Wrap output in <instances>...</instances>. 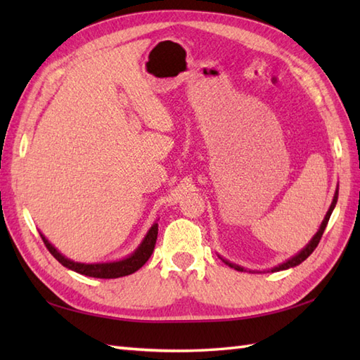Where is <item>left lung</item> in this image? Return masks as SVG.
Instances as JSON below:
<instances>
[{
    "instance_id": "left-lung-1",
    "label": "left lung",
    "mask_w": 360,
    "mask_h": 360,
    "mask_svg": "<svg viewBox=\"0 0 360 360\" xmlns=\"http://www.w3.org/2000/svg\"><path fill=\"white\" fill-rule=\"evenodd\" d=\"M338 195H339V192L338 190H335V195H334V200H333V204H331V207H330V210H328V213H326V217H325V219H323V223H322V226H320V229H319V232L314 235V238L311 240V243L308 244L307 248H304L300 254H297L295 257H292L290 259H288L286 263H283V264H280V266H277V267H274V272L275 271H283V269H289V267H294V266H297V264H300L302 262H304V259H307L312 252L316 250V248L319 246V243H320V240H322V235H323V232H325V229H326V224H328V221H330V217H331V213H333V210H334V205H335V202H338ZM227 263V262H226ZM229 266L231 267H235L236 271H243V267H240V266H235V264H232V263H227Z\"/></svg>"
}]
</instances>
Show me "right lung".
Instances as JSON below:
<instances>
[{"label": "right lung", "instance_id": "add662e5", "mask_svg": "<svg viewBox=\"0 0 360 360\" xmlns=\"http://www.w3.org/2000/svg\"><path fill=\"white\" fill-rule=\"evenodd\" d=\"M41 240L44 243V246L48 248V250L52 254V257L56 258L58 263H62L65 267H68V269L75 271L82 275H88V277H94V278H119L136 272L148 262L153 250H155V244L158 240V224H153L147 236H145V240L142 241L141 246L137 248V250L131 257L120 259V262H114V263H98V264L74 263L71 259H68L60 254V252L53 248L43 235H41Z\"/></svg>", "mask_w": 360, "mask_h": 360}]
</instances>
